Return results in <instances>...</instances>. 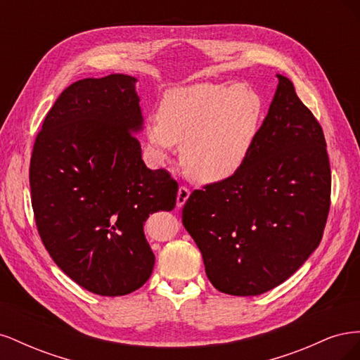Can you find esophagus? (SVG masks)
Here are the masks:
<instances>
[{"label": "esophagus", "instance_id": "1", "mask_svg": "<svg viewBox=\"0 0 360 360\" xmlns=\"http://www.w3.org/2000/svg\"><path fill=\"white\" fill-rule=\"evenodd\" d=\"M189 195H191V191L188 188L180 186L177 192V207H183L186 204V201L189 200Z\"/></svg>", "mask_w": 360, "mask_h": 360}]
</instances>
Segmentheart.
I'll return each mask as SVG.
<instances>
[{"instance_id":"1","label":"heart","mask_w":360,"mask_h":360,"mask_svg":"<svg viewBox=\"0 0 360 360\" xmlns=\"http://www.w3.org/2000/svg\"><path fill=\"white\" fill-rule=\"evenodd\" d=\"M263 101L249 84L198 82L174 86L162 97L158 117L144 124L150 158L165 162L174 144L189 176L217 183L240 171L263 118Z\"/></svg>"}]
</instances>
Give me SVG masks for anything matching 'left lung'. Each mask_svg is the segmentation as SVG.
<instances>
[{
  "mask_svg": "<svg viewBox=\"0 0 360 360\" xmlns=\"http://www.w3.org/2000/svg\"><path fill=\"white\" fill-rule=\"evenodd\" d=\"M252 150L233 177L193 191L183 225L213 287L258 296L319 248L330 205L323 129L282 75Z\"/></svg>",
  "mask_w": 360,
  "mask_h": 360,
  "instance_id": "obj_1",
  "label": "left lung"
}]
</instances>
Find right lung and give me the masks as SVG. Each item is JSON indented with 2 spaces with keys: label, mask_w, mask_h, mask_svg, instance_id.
<instances>
[{
  "label": "right lung",
  "mask_w": 360,
  "mask_h": 360,
  "mask_svg": "<svg viewBox=\"0 0 360 360\" xmlns=\"http://www.w3.org/2000/svg\"><path fill=\"white\" fill-rule=\"evenodd\" d=\"M135 76L86 78L64 90L32 148L31 202L41 242L76 284L101 296L143 287L155 267L144 222L176 207L179 186L141 156Z\"/></svg>",
  "instance_id": "right-lung-1"
}]
</instances>
